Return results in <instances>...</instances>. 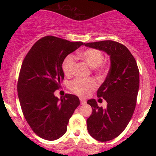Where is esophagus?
<instances>
[{"instance_id":"34e87169","label":"esophagus","mask_w":156,"mask_h":156,"mask_svg":"<svg viewBox=\"0 0 156 156\" xmlns=\"http://www.w3.org/2000/svg\"><path fill=\"white\" fill-rule=\"evenodd\" d=\"M80 103H81L82 105H83V104H85V103H87V101H86L85 100L82 99V98H80Z\"/></svg>"}]
</instances>
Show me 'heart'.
Instances as JSON below:
<instances>
[{
	"label": "heart",
	"instance_id": "heart-1",
	"mask_svg": "<svg viewBox=\"0 0 156 156\" xmlns=\"http://www.w3.org/2000/svg\"><path fill=\"white\" fill-rule=\"evenodd\" d=\"M78 56L85 63L88 64L89 67L93 68L94 70L98 74H101L107 70L108 66L106 63L103 62V55L99 50L89 48L80 52L78 54ZM75 64H76V60L72 55H68L64 59L62 68L66 76H69L72 75ZM96 87L97 83L93 79L77 78L69 83L70 90L80 97L88 96Z\"/></svg>",
	"mask_w": 156,
	"mask_h": 156
}]
</instances>
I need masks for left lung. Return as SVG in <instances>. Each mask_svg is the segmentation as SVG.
Masks as SVG:
<instances>
[{
  "label": "left lung",
  "mask_w": 156,
  "mask_h": 156,
  "mask_svg": "<svg viewBox=\"0 0 156 156\" xmlns=\"http://www.w3.org/2000/svg\"><path fill=\"white\" fill-rule=\"evenodd\" d=\"M84 45L110 55V69L97 94L106 101L107 107H99L95 100H89L87 103L92 113L87 120L91 136L99 141H108L122 133L133 116L139 88V68L124 44L105 40Z\"/></svg>",
  "instance_id": "8db88e82"
}]
</instances>
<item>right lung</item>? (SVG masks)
I'll return each instance as SVG.
<instances>
[{"label": "right lung", "mask_w": 156, "mask_h": 156, "mask_svg": "<svg viewBox=\"0 0 156 156\" xmlns=\"http://www.w3.org/2000/svg\"><path fill=\"white\" fill-rule=\"evenodd\" d=\"M83 44L47 36L35 42L23 62L17 81L21 108L33 131L46 140H55L66 133L80 105L74 94H65L58 99L54 92L64 79V58Z\"/></svg>", "instance_id": "right-lung-1"}]
</instances>
